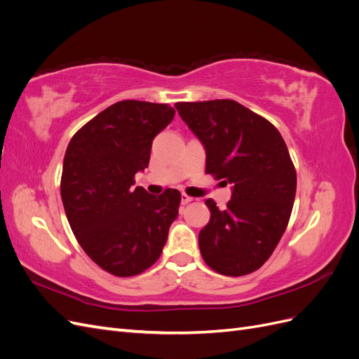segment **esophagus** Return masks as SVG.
Wrapping results in <instances>:
<instances>
[{"label": "esophagus", "instance_id": "34e87169", "mask_svg": "<svg viewBox=\"0 0 359 359\" xmlns=\"http://www.w3.org/2000/svg\"><path fill=\"white\" fill-rule=\"evenodd\" d=\"M191 201H193V198L187 196L186 193H182V194H181V203H182V205H187V203H190Z\"/></svg>", "mask_w": 359, "mask_h": 359}]
</instances>
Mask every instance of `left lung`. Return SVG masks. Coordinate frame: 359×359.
Here are the masks:
<instances>
[{"label":"left lung","mask_w":359,"mask_h":359,"mask_svg":"<svg viewBox=\"0 0 359 359\" xmlns=\"http://www.w3.org/2000/svg\"><path fill=\"white\" fill-rule=\"evenodd\" d=\"M175 107L205 148V172L232 186L224 210L205 202L211 211L199 232L205 264L229 277L253 273L273 255L295 201L297 172L285 140L268 119L235 100Z\"/></svg>","instance_id":"8db88e82"}]
</instances>
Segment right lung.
Returning <instances> with one entry per match:
<instances>
[{
  "label": "right lung",
  "mask_w": 359,
  "mask_h": 359,
  "mask_svg": "<svg viewBox=\"0 0 359 359\" xmlns=\"http://www.w3.org/2000/svg\"><path fill=\"white\" fill-rule=\"evenodd\" d=\"M175 116L169 104L123 100L94 116L72 137L62 163L61 199L76 240L116 277L157 262L178 217L181 193L153 196L135 186L148 168L153 139Z\"/></svg>",
  "instance_id": "1"
}]
</instances>
